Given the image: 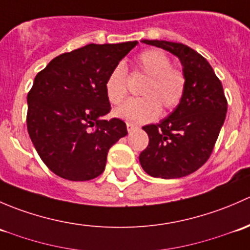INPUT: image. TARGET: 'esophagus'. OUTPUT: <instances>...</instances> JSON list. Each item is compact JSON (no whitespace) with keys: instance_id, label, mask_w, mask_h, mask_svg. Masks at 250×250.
Returning <instances> with one entry per match:
<instances>
[{"instance_id":"1","label":"esophagus","mask_w":250,"mask_h":250,"mask_svg":"<svg viewBox=\"0 0 250 250\" xmlns=\"http://www.w3.org/2000/svg\"><path fill=\"white\" fill-rule=\"evenodd\" d=\"M137 129H138V127H135L134 125H130V123H127L128 133H132V132H134V130H137Z\"/></svg>"}]
</instances>
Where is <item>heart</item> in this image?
Segmentation results:
<instances>
[{"mask_svg": "<svg viewBox=\"0 0 250 250\" xmlns=\"http://www.w3.org/2000/svg\"><path fill=\"white\" fill-rule=\"evenodd\" d=\"M134 71L143 72L147 81L141 89V98H133L115 110L117 118L139 125L155 121L161 105L172 111L183 102L186 77L180 69L172 66V60L161 49H146L134 60ZM105 94L111 104H120L127 95V69L117 64L105 81Z\"/></svg>", "mask_w": 250, "mask_h": 250, "instance_id": "heart-1", "label": "heart"}]
</instances>
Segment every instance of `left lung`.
Instances as JSON below:
<instances>
[{
	"label": "left lung",
	"mask_w": 250,
	"mask_h": 250,
	"mask_svg": "<svg viewBox=\"0 0 250 250\" xmlns=\"http://www.w3.org/2000/svg\"><path fill=\"white\" fill-rule=\"evenodd\" d=\"M176 55L186 77L183 102L168 117L144 125L148 145L140 153L143 169L153 178H183L208 161L228 112L223 84L213 67L186 44L144 40Z\"/></svg>",
	"instance_id": "1"
}]
</instances>
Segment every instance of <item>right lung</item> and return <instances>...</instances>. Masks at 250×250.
<instances>
[{
	"instance_id": "add662e5",
	"label": "right lung",
	"mask_w": 250,
	"mask_h": 250,
	"mask_svg": "<svg viewBox=\"0 0 250 250\" xmlns=\"http://www.w3.org/2000/svg\"><path fill=\"white\" fill-rule=\"evenodd\" d=\"M137 41L94 44L55 57L27 94V132L44 165L62 179L85 181L104 172L107 152L128 134L110 112L105 81Z\"/></svg>"
}]
</instances>
